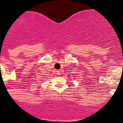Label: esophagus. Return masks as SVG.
Masks as SVG:
<instances>
[{"mask_svg": "<svg viewBox=\"0 0 123 123\" xmlns=\"http://www.w3.org/2000/svg\"><path fill=\"white\" fill-rule=\"evenodd\" d=\"M56 74H58V75H60L61 74V72L59 70H56Z\"/></svg>", "mask_w": 123, "mask_h": 123, "instance_id": "esophagus-1", "label": "esophagus"}]
</instances>
